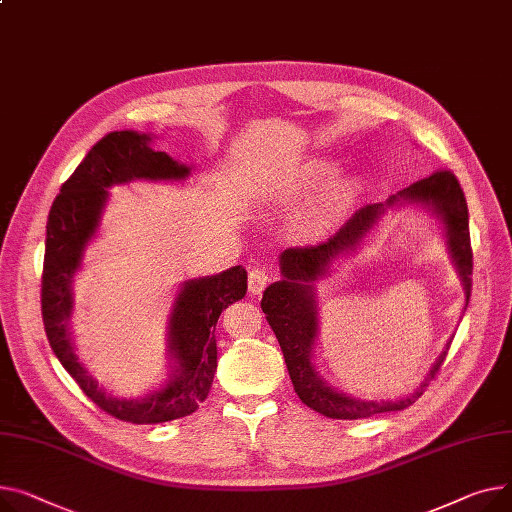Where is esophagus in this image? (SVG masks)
Here are the masks:
<instances>
[{
  "mask_svg": "<svg viewBox=\"0 0 512 512\" xmlns=\"http://www.w3.org/2000/svg\"><path fill=\"white\" fill-rule=\"evenodd\" d=\"M269 274L267 271L263 269V267H253L251 271H249V292L253 294V296H257V294H261L263 290H265V286L269 284Z\"/></svg>",
  "mask_w": 512,
  "mask_h": 512,
  "instance_id": "esophagus-1",
  "label": "esophagus"
}]
</instances>
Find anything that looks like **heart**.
Here are the masks:
<instances>
[{
  "mask_svg": "<svg viewBox=\"0 0 512 512\" xmlns=\"http://www.w3.org/2000/svg\"><path fill=\"white\" fill-rule=\"evenodd\" d=\"M335 170H337V166L323 158L302 162V164L294 166L292 170H288L286 175H282L276 181L274 189L282 197L302 195L306 191L317 189L323 183H327L335 175ZM358 193H360V183L356 179L339 181V183L331 185L327 189V193L315 203V206L304 210L296 218V224H294L296 232L306 238H315V236L325 234L331 226H335V222L339 218H342L350 210Z\"/></svg>",
  "mask_w": 512,
  "mask_h": 512,
  "instance_id": "obj_1",
  "label": "heart"
}]
</instances>
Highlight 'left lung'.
I'll return each instance as SVG.
<instances>
[{
    "label": "left lung",
    "mask_w": 512,
    "mask_h": 512,
    "mask_svg": "<svg viewBox=\"0 0 512 512\" xmlns=\"http://www.w3.org/2000/svg\"><path fill=\"white\" fill-rule=\"evenodd\" d=\"M397 201L422 203V206H428L442 220V224H445L449 251L463 280L467 304L471 294L473 271L469 214L463 189L451 170H436L430 177L420 179L399 191L397 195L389 197L387 203H374V206L360 208L327 243L315 247L286 249L280 257L284 280L271 284L261 298V309L267 315V323L278 337L296 395L311 410L333 420H360L374 414L405 410V407H410L426 391L428 383L434 381L442 362L447 358V352H442L432 366L428 379L412 395L399 401H364L350 397L342 391H335L319 377V372L311 362L313 344L319 331L313 282L327 274L329 263L337 255H346L348 251H352L372 230V226L379 222L385 210L395 206Z\"/></svg>",
    "instance_id": "1"
}]
</instances>
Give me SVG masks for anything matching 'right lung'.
Listing matches in <instances>:
<instances>
[{
    "label": "right lung",
    "mask_w": 512,
    "mask_h": 512,
    "mask_svg": "<svg viewBox=\"0 0 512 512\" xmlns=\"http://www.w3.org/2000/svg\"><path fill=\"white\" fill-rule=\"evenodd\" d=\"M150 135L113 131L92 146L74 175L61 185L49 220L41 278V313L49 344L80 389L109 416L131 424H162L193 414L206 401L218 366L216 323L228 304L247 294V271L236 265L222 274L189 280L175 298L168 321L173 370L164 387L142 399H119L100 389L80 364L70 329L72 280L84 249L98 230L109 187L133 179L181 181L191 168L166 152H154Z\"/></svg>",
    "instance_id": "1"
}]
</instances>
